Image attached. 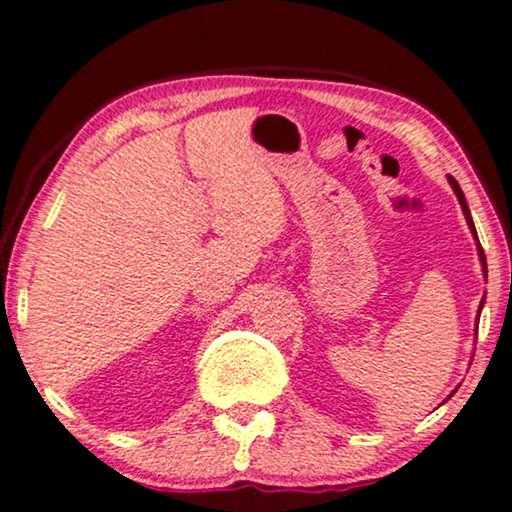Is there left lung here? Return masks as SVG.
I'll return each mask as SVG.
<instances>
[{
  "instance_id": "obj_1",
  "label": "left lung",
  "mask_w": 512,
  "mask_h": 512,
  "mask_svg": "<svg viewBox=\"0 0 512 512\" xmlns=\"http://www.w3.org/2000/svg\"><path fill=\"white\" fill-rule=\"evenodd\" d=\"M447 181H450L452 191H454V195H457V200H459V205H461V212H464V216H466L468 228H471V233H473V237H475V247H478V256H480V265H482V275H485V282H487V261H485V251H482V247H480V240H478V233H475V223H473V219H471V209H468V205H466L464 191H461L459 184H457V181H454L452 177H447ZM482 305H485V296H482V300H480V310H478V319H475V326H478V321H480ZM475 331H478V328H475ZM475 335H478V333H475Z\"/></svg>"
}]
</instances>
